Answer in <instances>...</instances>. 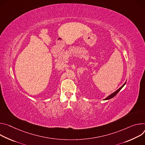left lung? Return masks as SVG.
Instances as JSON below:
<instances>
[{
  "mask_svg": "<svg viewBox=\"0 0 145 145\" xmlns=\"http://www.w3.org/2000/svg\"><path fill=\"white\" fill-rule=\"evenodd\" d=\"M125 83H126V82L119 89H118L116 91H115L114 93H112L111 94H110L109 96H108V97L104 100H109V99H112V98H113L114 97H115V96L118 93V92L122 89V88L125 85Z\"/></svg>",
  "mask_w": 145,
  "mask_h": 145,
  "instance_id": "1",
  "label": "left lung"
}]
</instances>
